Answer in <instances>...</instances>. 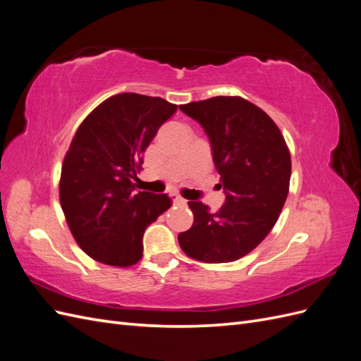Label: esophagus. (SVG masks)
Returning <instances> with one entry per match:
<instances>
[{"label":"esophagus","mask_w":361,"mask_h":361,"mask_svg":"<svg viewBox=\"0 0 361 361\" xmlns=\"http://www.w3.org/2000/svg\"><path fill=\"white\" fill-rule=\"evenodd\" d=\"M170 197H171V200H173L174 204H185V203H187V200H185L183 197H180V195L176 194V192H171Z\"/></svg>","instance_id":"34e87169"}]
</instances>
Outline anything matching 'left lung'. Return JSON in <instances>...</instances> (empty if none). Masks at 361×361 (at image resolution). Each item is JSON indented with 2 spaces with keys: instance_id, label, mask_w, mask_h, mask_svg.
I'll list each match as a JSON object with an SVG mask.
<instances>
[{
  "instance_id": "obj_1",
  "label": "left lung",
  "mask_w": 361,
  "mask_h": 361,
  "mask_svg": "<svg viewBox=\"0 0 361 361\" xmlns=\"http://www.w3.org/2000/svg\"><path fill=\"white\" fill-rule=\"evenodd\" d=\"M203 126L212 146L226 203L216 212L188 202L194 223L179 233L183 253L204 262H233L255 250L277 223L290 180V154L279 126L241 96H215L179 106Z\"/></svg>"
}]
</instances>
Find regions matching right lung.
Wrapping results in <instances>:
<instances>
[{
	"label": "right lung",
	"instance_id": "1",
	"mask_svg": "<svg viewBox=\"0 0 361 361\" xmlns=\"http://www.w3.org/2000/svg\"><path fill=\"white\" fill-rule=\"evenodd\" d=\"M178 105L137 93L108 97L87 116L63 161L60 203L76 244L101 264L128 268L143 256L147 226L167 194L134 191L143 154Z\"/></svg>",
	"mask_w": 361,
	"mask_h": 361
}]
</instances>
